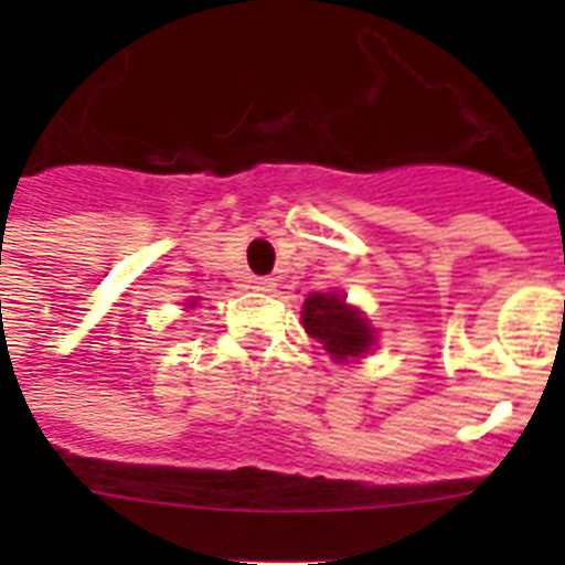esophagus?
<instances>
[{
	"mask_svg": "<svg viewBox=\"0 0 565 565\" xmlns=\"http://www.w3.org/2000/svg\"><path fill=\"white\" fill-rule=\"evenodd\" d=\"M252 288H254V291L268 294V291H274V288H277V282H274V277H254Z\"/></svg>",
	"mask_w": 565,
	"mask_h": 565,
	"instance_id": "esophagus-1",
	"label": "esophagus"
}]
</instances>
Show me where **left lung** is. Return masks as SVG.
I'll return each instance as SVG.
<instances>
[{
  "instance_id": "8db88e82",
  "label": "left lung",
  "mask_w": 565,
  "mask_h": 565,
  "mask_svg": "<svg viewBox=\"0 0 565 565\" xmlns=\"http://www.w3.org/2000/svg\"><path fill=\"white\" fill-rule=\"evenodd\" d=\"M302 326L337 362L362 359L376 342L371 322L359 308L348 306L342 294H308L302 302Z\"/></svg>"
}]
</instances>
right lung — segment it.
<instances>
[{
  "mask_svg": "<svg viewBox=\"0 0 565 565\" xmlns=\"http://www.w3.org/2000/svg\"><path fill=\"white\" fill-rule=\"evenodd\" d=\"M189 306H194V302H189Z\"/></svg>",
  "mask_w": 565,
  "mask_h": 565,
  "instance_id": "right-lung-1",
  "label": "right lung"
}]
</instances>
